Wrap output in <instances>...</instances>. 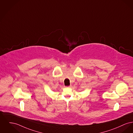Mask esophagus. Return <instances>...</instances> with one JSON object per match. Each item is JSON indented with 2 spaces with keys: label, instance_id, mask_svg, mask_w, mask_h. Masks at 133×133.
<instances>
[{
  "label": "esophagus",
  "instance_id": "esophagus-1",
  "mask_svg": "<svg viewBox=\"0 0 133 133\" xmlns=\"http://www.w3.org/2000/svg\"><path fill=\"white\" fill-rule=\"evenodd\" d=\"M66 87H68V88H71V87H72V85H69V86H67Z\"/></svg>",
  "mask_w": 133,
  "mask_h": 133
}]
</instances>
